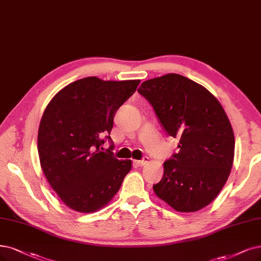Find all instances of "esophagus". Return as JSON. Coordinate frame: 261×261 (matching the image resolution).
Returning <instances> with one entry per match:
<instances>
[{
	"label": "esophagus",
	"mask_w": 261,
	"mask_h": 261,
	"mask_svg": "<svg viewBox=\"0 0 261 261\" xmlns=\"http://www.w3.org/2000/svg\"><path fill=\"white\" fill-rule=\"evenodd\" d=\"M148 160H149L148 157H144L142 160H134V163H136V165L139 166V167H143V166L146 165Z\"/></svg>",
	"instance_id": "obj_1"
}]
</instances>
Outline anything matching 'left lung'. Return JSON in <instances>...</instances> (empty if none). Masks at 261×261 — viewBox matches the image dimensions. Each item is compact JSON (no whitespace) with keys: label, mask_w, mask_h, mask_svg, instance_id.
I'll list each match as a JSON object with an SVG mask.
<instances>
[{"label":"left lung","mask_w":261,"mask_h":261,"mask_svg":"<svg viewBox=\"0 0 261 261\" xmlns=\"http://www.w3.org/2000/svg\"><path fill=\"white\" fill-rule=\"evenodd\" d=\"M138 91L153 106L179 151L163 163L153 191L182 213L208 205L223 189L234 158V134L223 106L205 87L170 73L142 83Z\"/></svg>","instance_id":"1"}]
</instances>
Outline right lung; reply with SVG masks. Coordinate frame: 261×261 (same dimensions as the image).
Masks as SVG:
<instances>
[{"instance_id":"obj_1","label":"right lung","mask_w":261,"mask_h":261,"mask_svg":"<svg viewBox=\"0 0 261 261\" xmlns=\"http://www.w3.org/2000/svg\"><path fill=\"white\" fill-rule=\"evenodd\" d=\"M140 80L103 81L90 76L65 86L46 106L37 133L42 170L63 203L93 213L117 194L132 161L101 150L116 111L136 92ZM109 140L111 138L109 137Z\"/></svg>"}]
</instances>
